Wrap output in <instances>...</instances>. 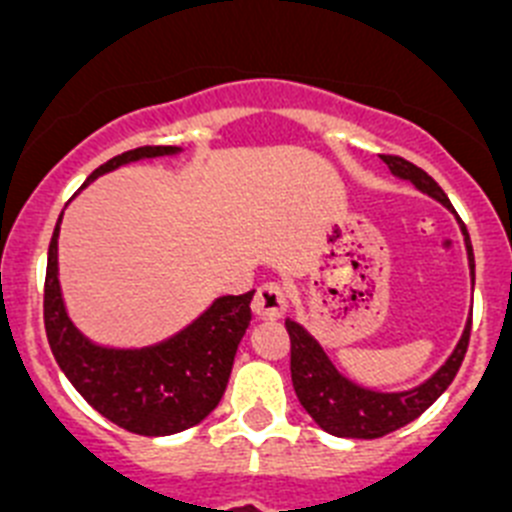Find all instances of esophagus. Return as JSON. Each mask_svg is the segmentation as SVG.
Segmentation results:
<instances>
[{"label":"esophagus","mask_w":512,"mask_h":512,"mask_svg":"<svg viewBox=\"0 0 512 512\" xmlns=\"http://www.w3.org/2000/svg\"><path fill=\"white\" fill-rule=\"evenodd\" d=\"M252 313L257 321H278L285 313V290L278 283H265L252 298Z\"/></svg>","instance_id":"obj_1"}]
</instances>
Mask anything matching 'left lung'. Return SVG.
Listing matches in <instances>:
<instances>
[{
	"instance_id": "left-lung-1",
	"label": "left lung",
	"mask_w": 512,
	"mask_h": 512,
	"mask_svg": "<svg viewBox=\"0 0 512 512\" xmlns=\"http://www.w3.org/2000/svg\"><path fill=\"white\" fill-rule=\"evenodd\" d=\"M380 158L388 163L395 176L411 181L423 193L434 196L446 209L454 211L451 201L446 199V193L441 191L439 183L428 176L426 170L398 158V155H380ZM462 232L474 278L472 242H469L467 229L462 227ZM285 329H288L290 336V377H293V388H296L298 400H301L308 416L319 423L326 434L339 436V439H380V436L393 434L398 428L416 421L428 405H434L436 398L449 388L451 380L457 377L459 367H462L464 354H467L472 319H469L454 354L446 359V365L431 380H426L413 390H405V393H375V390L359 388V385H354V382H349L347 377L336 372L324 349L313 342L303 326L288 319Z\"/></svg>"
}]
</instances>
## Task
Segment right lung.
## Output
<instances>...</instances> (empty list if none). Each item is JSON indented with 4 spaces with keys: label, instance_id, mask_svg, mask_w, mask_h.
<instances>
[{
    "label": "right lung",
    "instance_id": "add662e5",
    "mask_svg": "<svg viewBox=\"0 0 512 512\" xmlns=\"http://www.w3.org/2000/svg\"><path fill=\"white\" fill-rule=\"evenodd\" d=\"M170 153H178V147H135L99 165L86 183L132 160ZM58 227L48 250L43 319L48 344L63 375L94 411L130 434L170 436L204 421L227 390L234 354L252 319L250 301L255 290L216 298L191 326L155 347H96L71 324L63 308L58 285Z\"/></svg>",
    "mask_w": 512,
    "mask_h": 512
}]
</instances>
